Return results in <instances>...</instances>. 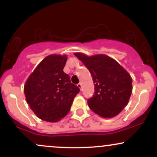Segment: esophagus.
I'll list each match as a JSON object with an SVG mask.
<instances>
[{"label":"esophagus","instance_id":"34e87169","mask_svg":"<svg viewBox=\"0 0 157 157\" xmlns=\"http://www.w3.org/2000/svg\"><path fill=\"white\" fill-rule=\"evenodd\" d=\"M77 87H78L80 90H82V83H81V82H79V83L77 84Z\"/></svg>","mask_w":157,"mask_h":157}]
</instances>
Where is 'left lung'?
Returning <instances> with one entry per match:
<instances>
[{"mask_svg":"<svg viewBox=\"0 0 157 157\" xmlns=\"http://www.w3.org/2000/svg\"><path fill=\"white\" fill-rule=\"evenodd\" d=\"M75 55L89 70L95 86L93 97L88 100L90 109L104 118L119 114L128 105L132 92L131 75L109 56Z\"/></svg>","mask_w":157,"mask_h":157,"instance_id":"8db88e82","label":"left lung"}]
</instances>
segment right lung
<instances>
[{
  "mask_svg": "<svg viewBox=\"0 0 157 157\" xmlns=\"http://www.w3.org/2000/svg\"><path fill=\"white\" fill-rule=\"evenodd\" d=\"M66 55H51L44 59L27 79L24 94L33 112L44 121L55 122L70 111L80 89L63 71Z\"/></svg>",
  "mask_w": 157,
  "mask_h": 157,
  "instance_id": "right-lung-1",
  "label": "right lung"
}]
</instances>
